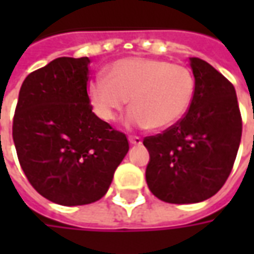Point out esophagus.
I'll return each mask as SVG.
<instances>
[{
  "mask_svg": "<svg viewBox=\"0 0 254 254\" xmlns=\"http://www.w3.org/2000/svg\"><path fill=\"white\" fill-rule=\"evenodd\" d=\"M129 143L133 144V145H140V144L143 143V140L138 136H129Z\"/></svg>",
  "mask_w": 254,
  "mask_h": 254,
  "instance_id": "1",
  "label": "esophagus"
}]
</instances>
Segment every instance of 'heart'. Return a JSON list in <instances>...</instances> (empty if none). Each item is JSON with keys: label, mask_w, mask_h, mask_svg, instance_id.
Returning <instances> with one entry per match:
<instances>
[{"label": "heart", "mask_w": 254, "mask_h": 254, "mask_svg": "<svg viewBox=\"0 0 254 254\" xmlns=\"http://www.w3.org/2000/svg\"><path fill=\"white\" fill-rule=\"evenodd\" d=\"M87 96L100 120L114 121L127 105L132 127L165 129L181 120L194 96V77L180 64L145 57L117 60L107 67V77L96 76L87 84Z\"/></svg>", "instance_id": "obj_1"}]
</instances>
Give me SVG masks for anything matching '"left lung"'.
Wrapping results in <instances>:
<instances>
[{"label":"left lung","instance_id":"obj_1","mask_svg":"<svg viewBox=\"0 0 254 254\" xmlns=\"http://www.w3.org/2000/svg\"><path fill=\"white\" fill-rule=\"evenodd\" d=\"M190 67L194 96L187 114L143 141L149 152V190L171 204L200 202L216 194L231 173L242 134L234 85L200 58H190Z\"/></svg>","mask_w":254,"mask_h":254}]
</instances>
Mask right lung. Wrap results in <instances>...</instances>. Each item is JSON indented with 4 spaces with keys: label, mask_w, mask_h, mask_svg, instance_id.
Listing matches in <instances>:
<instances>
[{
    "label": "right lung",
    "mask_w": 254,
    "mask_h": 254,
    "mask_svg": "<svg viewBox=\"0 0 254 254\" xmlns=\"http://www.w3.org/2000/svg\"><path fill=\"white\" fill-rule=\"evenodd\" d=\"M88 65V57H60L30 73L13 117L14 147L27 180L66 207L105 196L129 151L127 136L92 113Z\"/></svg>",
    "instance_id": "obj_1"
}]
</instances>
